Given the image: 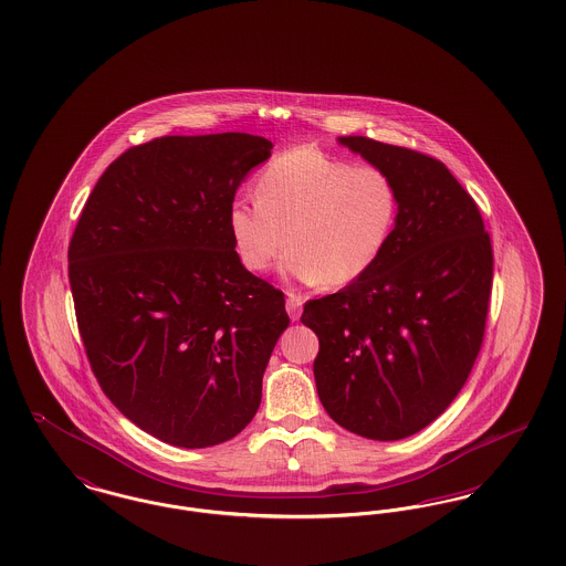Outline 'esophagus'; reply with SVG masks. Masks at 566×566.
<instances>
[{
	"instance_id": "obj_1",
	"label": "esophagus",
	"mask_w": 566,
	"mask_h": 566,
	"mask_svg": "<svg viewBox=\"0 0 566 566\" xmlns=\"http://www.w3.org/2000/svg\"><path fill=\"white\" fill-rule=\"evenodd\" d=\"M286 312L293 321H298L301 312H303V296L296 295V293H289L286 295Z\"/></svg>"
}]
</instances>
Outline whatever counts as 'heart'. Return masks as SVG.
Segmentation results:
<instances>
[{
  "instance_id": "1",
  "label": "heart",
  "mask_w": 566,
  "mask_h": 566,
  "mask_svg": "<svg viewBox=\"0 0 566 566\" xmlns=\"http://www.w3.org/2000/svg\"><path fill=\"white\" fill-rule=\"evenodd\" d=\"M399 216V190L377 165H352L314 146L273 157L256 197L235 199L229 233L243 268L284 270L301 282L342 289L374 270Z\"/></svg>"
}]
</instances>
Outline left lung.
I'll use <instances>...</instances> for the list:
<instances>
[{"mask_svg": "<svg viewBox=\"0 0 566 566\" xmlns=\"http://www.w3.org/2000/svg\"><path fill=\"white\" fill-rule=\"evenodd\" d=\"M339 144L390 174L399 216L374 270L307 301L301 323L321 342L314 377L326 413L360 437L397 441L439 418L475 365L492 243L443 163L363 135Z\"/></svg>", "mask_w": 566, "mask_h": 566, "instance_id": "left-lung-1", "label": "left lung"}]
</instances>
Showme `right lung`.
Instances as JSON below:
<instances>
[{
  "label": "right lung",
  "mask_w": 566,
  "mask_h": 566,
  "mask_svg": "<svg viewBox=\"0 0 566 566\" xmlns=\"http://www.w3.org/2000/svg\"><path fill=\"white\" fill-rule=\"evenodd\" d=\"M270 139L165 135L109 163L72 235L70 286L91 369L118 411L178 448L233 439L291 323L245 270L229 208Z\"/></svg>",
  "instance_id": "obj_1"
}]
</instances>
